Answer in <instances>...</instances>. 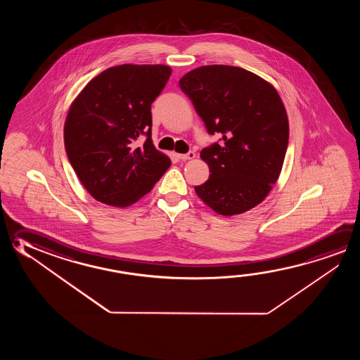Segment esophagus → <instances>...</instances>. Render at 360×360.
Wrapping results in <instances>:
<instances>
[{
  "instance_id": "obj_1",
  "label": "esophagus",
  "mask_w": 360,
  "mask_h": 360,
  "mask_svg": "<svg viewBox=\"0 0 360 360\" xmlns=\"http://www.w3.org/2000/svg\"><path fill=\"white\" fill-rule=\"evenodd\" d=\"M195 157V154L193 153V152H188V153L186 154H178V158L182 160H193Z\"/></svg>"
}]
</instances>
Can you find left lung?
I'll use <instances>...</instances> for the list:
<instances>
[{
	"label": "left lung",
	"instance_id": "8db88e82",
	"mask_svg": "<svg viewBox=\"0 0 360 360\" xmlns=\"http://www.w3.org/2000/svg\"><path fill=\"white\" fill-rule=\"evenodd\" d=\"M179 86L208 133L221 136V143L200 152L211 174L195 193L222 216L257 206L276 183L289 143L288 114L276 89L229 65L197 68Z\"/></svg>",
	"mask_w": 360,
	"mask_h": 360
}]
</instances>
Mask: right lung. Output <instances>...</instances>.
<instances>
[{
    "label": "right lung",
    "mask_w": 360,
    "mask_h": 360,
    "mask_svg": "<svg viewBox=\"0 0 360 360\" xmlns=\"http://www.w3.org/2000/svg\"><path fill=\"white\" fill-rule=\"evenodd\" d=\"M171 72L167 65L112 66L72 101L64 125L66 154L95 200L130 206L169 168L171 160L152 142L150 105ZM141 135L148 139L136 148Z\"/></svg>",
    "instance_id": "right-lung-1"
}]
</instances>
